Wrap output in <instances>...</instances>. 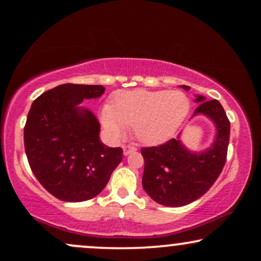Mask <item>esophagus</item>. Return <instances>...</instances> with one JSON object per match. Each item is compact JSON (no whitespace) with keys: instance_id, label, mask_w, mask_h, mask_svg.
Listing matches in <instances>:
<instances>
[{"instance_id":"34e87169","label":"esophagus","mask_w":261,"mask_h":261,"mask_svg":"<svg viewBox=\"0 0 261 261\" xmlns=\"http://www.w3.org/2000/svg\"><path fill=\"white\" fill-rule=\"evenodd\" d=\"M135 151H137V147H135V146H123V155H128Z\"/></svg>"}]
</instances>
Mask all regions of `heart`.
<instances>
[{
	"mask_svg": "<svg viewBox=\"0 0 261 261\" xmlns=\"http://www.w3.org/2000/svg\"><path fill=\"white\" fill-rule=\"evenodd\" d=\"M189 110L190 101L184 92L138 89L116 92L112 106L102 107L99 120L114 139L124 137L127 127H133L139 141L156 145L176 133Z\"/></svg>",
	"mask_w": 261,
	"mask_h": 261,
	"instance_id": "b5f03b06",
	"label": "heart"
}]
</instances>
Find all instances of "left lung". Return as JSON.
Segmentation results:
<instances>
[{"label": "left lung", "instance_id": "8db88e82", "mask_svg": "<svg viewBox=\"0 0 261 261\" xmlns=\"http://www.w3.org/2000/svg\"><path fill=\"white\" fill-rule=\"evenodd\" d=\"M185 91L188 85H180ZM198 107L195 117L204 115L215 124L213 144L204 151H191L176 139L155 147L141 149L145 160L142 187L153 201L165 206H183L202 197L219 178L227 158L230 123L223 107L217 99L205 101L195 95Z\"/></svg>", "mask_w": 261, "mask_h": 261}]
</instances>
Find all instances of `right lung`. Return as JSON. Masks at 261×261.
<instances>
[{
  "instance_id": "obj_1",
  "label": "right lung",
  "mask_w": 261,
  "mask_h": 261,
  "mask_svg": "<svg viewBox=\"0 0 261 261\" xmlns=\"http://www.w3.org/2000/svg\"><path fill=\"white\" fill-rule=\"evenodd\" d=\"M102 85L62 84L32 103L24 126V149L34 176L64 202L94 198L122 162V149L99 140L101 126L84 99L98 98Z\"/></svg>"
}]
</instances>
